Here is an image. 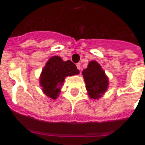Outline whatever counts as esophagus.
<instances>
[{
  "label": "esophagus",
  "mask_w": 145,
  "mask_h": 145,
  "mask_svg": "<svg viewBox=\"0 0 145 145\" xmlns=\"http://www.w3.org/2000/svg\"><path fill=\"white\" fill-rule=\"evenodd\" d=\"M77 67H78V69L79 71H81V69H82V67H81V63H77Z\"/></svg>",
  "instance_id": "esophagus-1"
}]
</instances>
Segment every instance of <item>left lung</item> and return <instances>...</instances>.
<instances>
[{
  "mask_svg": "<svg viewBox=\"0 0 145 145\" xmlns=\"http://www.w3.org/2000/svg\"><path fill=\"white\" fill-rule=\"evenodd\" d=\"M82 75L89 98L91 99H100L109 86V78L100 64L95 60L90 61L87 68L83 70Z\"/></svg>",
  "mask_w": 145,
  "mask_h": 145,
  "instance_id": "1",
  "label": "left lung"
}]
</instances>
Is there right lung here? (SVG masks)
<instances>
[{"label": "right lung", "mask_w": 145, "mask_h": 145, "mask_svg": "<svg viewBox=\"0 0 145 145\" xmlns=\"http://www.w3.org/2000/svg\"><path fill=\"white\" fill-rule=\"evenodd\" d=\"M79 71L71 60L63 61L58 56L51 57L46 63L39 77V85L46 96L56 99L67 76L78 74Z\"/></svg>", "instance_id": "1"}]
</instances>
